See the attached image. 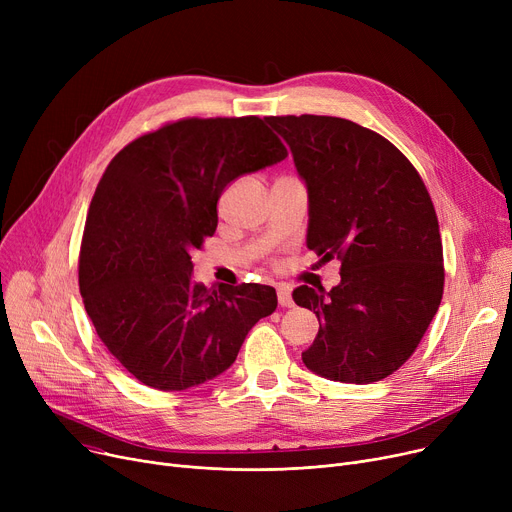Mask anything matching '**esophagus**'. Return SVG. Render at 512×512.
<instances>
[{"label":"esophagus","instance_id":"1","mask_svg":"<svg viewBox=\"0 0 512 512\" xmlns=\"http://www.w3.org/2000/svg\"><path fill=\"white\" fill-rule=\"evenodd\" d=\"M278 303L282 307H292V292L288 286H278Z\"/></svg>","mask_w":512,"mask_h":512}]
</instances>
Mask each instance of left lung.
Instances as JSON below:
<instances>
[{
  "label": "left lung",
  "instance_id": "8db88e82",
  "mask_svg": "<svg viewBox=\"0 0 512 512\" xmlns=\"http://www.w3.org/2000/svg\"><path fill=\"white\" fill-rule=\"evenodd\" d=\"M265 120L307 186V247L342 261L330 292H292L319 319L303 363L332 382H380L415 353L442 301L434 203L411 161L378 132L332 116Z\"/></svg>",
  "mask_w": 512,
  "mask_h": 512
}]
</instances>
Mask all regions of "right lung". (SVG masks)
I'll list each match as a JSON object with an SVG mask.
<instances>
[{
  "instance_id": "right-lung-1",
  "label": "right lung",
  "mask_w": 512,
  "mask_h": 512,
  "mask_svg": "<svg viewBox=\"0 0 512 512\" xmlns=\"http://www.w3.org/2000/svg\"><path fill=\"white\" fill-rule=\"evenodd\" d=\"M286 155L257 116L188 118L143 134L103 172L78 286L107 351L145 386L178 392L218 378L276 311L272 286L193 282L191 255L218 228L224 188Z\"/></svg>"
}]
</instances>
